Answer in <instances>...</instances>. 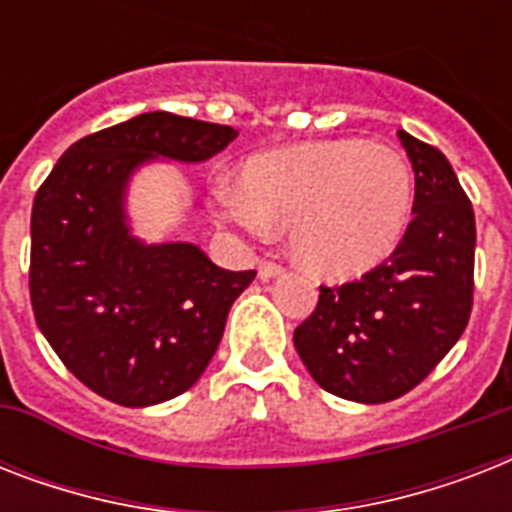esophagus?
Masks as SVG:
<instances>
[{"label": "esophagus", "mask_w": 512, "mask_h": 512, "mask_svg": "<svg viewBox=\"0 0 512 512\" xmlns=\"http://www.w3.org/2000/svg\"><path fill=\"white\" fill-rule=\"evenodd\" d=\"M257 273H260V279H273V276L284 273V265L276 263V260H260V265H257Z\"/></svg>", "instance_id": "1"}]
</instances>
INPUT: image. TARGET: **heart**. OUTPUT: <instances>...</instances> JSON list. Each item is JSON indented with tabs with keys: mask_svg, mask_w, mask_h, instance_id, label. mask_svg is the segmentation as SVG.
I'll return each instance as SVG.
<instances>
[{
	"mask_svg": "<svg viewBox=\"0 0 512 512\" xmlns=\"http://www.w3.org/2000/svg\"><path fill=\"white\" fill-rule=\"evenodd\" d=\"M404 156L366 140H327L252 156L241 188H215L217 215L249 233L289 225L297 260L329 279L361 276L396 249L412 215Z\"/></svg>",
	"mask_w": 512,
	"mask_h": 512,
	"instance_id": "heart-1",
	"label": "heart"
}]
</instances>
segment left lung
<instances>
[{
  "label": "left lung",
  "instance_id": "obj_1",
  "mask_svg": "<svg viewBox=\"0 0 512 512\" xmlns=\"http://www.w3.org/2000/svg\"><path fill=\"white\" fill-rule=\"evenodd\" d=\"M414 170V217L361 279L327 287L295 329L308 372L332 396L385 404L417 388L473 311L476 215L438 148L398 130Z\"/></svg>",
  "mask_w": 512,
  "mask_h": 512
}]
</instances>
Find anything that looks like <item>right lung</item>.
I'll return each mask as SVG.
<instances>
[{
	"mask_svg": "<svg viewBox=\"0 0 512 512\" xmlns=\"http://www.w3.org/2000/svg\"><path fill=\"white\" fill-rule=\"evenodd\" d=\"M239 132L151 111L76 140L31 209L28 292L42 335L98 396L151 406L191 388L255 271L217 268L193 244L146 247L124 225L130 172L154 156L204 162Z\"/></svg>",
	"mask_w": 512,
	"mask_h": 512,
	"instance_id": "1",
	"label": "right lung"
}]
</instances>
